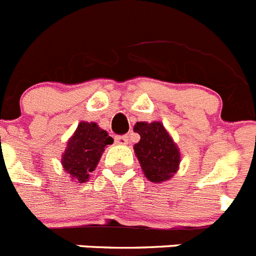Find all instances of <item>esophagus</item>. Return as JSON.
Masks as SVG:
<instances>
[{"instance_id":"esophagus-1","label":"esophagus","mask_w":256,"mask_h":256,"mask_svg":"<svg viewBox=\"0 0 256 256\" xmlns=\"http://www.w3.org/2000/svg\"><path fill=\"white\" fill-rule=\"evenodd\" d=\"M114 142L120 145H126L128 144V135H117V136L114 138Z\"/></svg>"}]
</instances>
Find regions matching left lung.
Listing matches in <instances>:
<instances>
[{
  "label": "left lung",
  "mask_w": 256,
  "mask_h": 256,
  "mask_svg": "<svg viewBox=\"0 0 256 256\" xmlns=\"http://www.w3.org/2000/svg\"><path fill=\"white\" fill-rule=\"evenodd\" d=\"M134 131L140 142L134 149L144 174L152 182H163L177 172L180 152L160 122H136Z\"/></svg>",
  "instance_id": "left-lung-1"
}]
</instances>
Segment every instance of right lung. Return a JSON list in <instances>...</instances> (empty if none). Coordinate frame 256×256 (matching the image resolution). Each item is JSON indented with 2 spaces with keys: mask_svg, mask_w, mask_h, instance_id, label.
Returning a JSON list of instances; mask_svg holds the SVG:
<instances>
[{
  "mask_svg": "<svg viewBox=\"0 0 256 256\" xmlns=\"http://www.w3.org/2000/svg\"><path fill=\"white\" fill-rule=\"evenodd\" d=\"M112 142L114 139L108 136L107 131L98 128L96 124L80 122L62 156V166L72 178L80 184L85 182L100 162L106 145Z\"/></svg>",
  "mask_w": 256,
  "mask_h": 256,
  "instance_id": "right-lung-1",
  "label": "right lung"
}]
</instances>
